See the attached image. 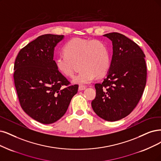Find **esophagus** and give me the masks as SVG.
I'll return each instance as SVG.
<instances>
[{"mask_svg": "<svg viewBox=\"0 0 161 161\" xmlns=\"http://www.w3.org/2000/svg\"><path fill=\"white\" fill-rule=\"evenodd\" d=\"M85 89H86V86H80L79 87H78V90H79L80 91L84 90Z\"/></svg>", "mask_w": 161, "mask_h": 161, "instance_id": "obj_1", "label": "esophagus"}]
</instances>
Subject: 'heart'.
Masks as SVG:
<instances>
[{"mask_svg":"<svg viewBox=\"0 0 161 161\" xmlns=\"http://www.w3.org/2000/svg\"><path fill=\"white\" fill-rule=\"evenodd\" d=\"M64 54L55 58L57 70L65 77L74 75V63L80 62L81 69L73 78L74 84L86 85L96 76L104 75L110 65V56L107 46L97 40L74 38L64 47Z\"/></svg>","mask_w":161,"mask_h":161,"instance_id":"1","label":"heart"}]
</instances>
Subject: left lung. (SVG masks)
Returning <instances> with one entry per match:
<instances>
[{"instance_id":"8db88e82","label":"left lung","mask_w":161,"mask_h":161,"mask_svg":"<svg viewBox=\"0 0 161 161\" xmlns=\"http://www.w3.org/2000/svg\"><path fill=\"white\" fill-rule=\"evenodd\" d=\"M111 40L113 56L110 68L102 84H96L94 112L103 119L116 121L135 108L147 81L145 55L141 47L120 33L103 35Z\"/></svg>"}]
</instances>
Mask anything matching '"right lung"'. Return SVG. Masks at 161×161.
Returning a JSON list of instances; mask_svg holds the SVG:
<instances>
[{
	"label": "right lung",
	"mask_w": 161,
	"mask_h": 161,
	"mask_svg": "<svg viewBox=\"0 0 161 161\" xmlns=\"http://www.w3.org/2000/svg\"><path fill=\"white\" fill-rule=\"evenodd\" d=\"M64 35L44 34L22 48L16 58L14 80L21 108L43 124L59 120L78 90L57 70L54 47Z\"/></svg>",
	"instance_id": "1"
}]
</instances>
